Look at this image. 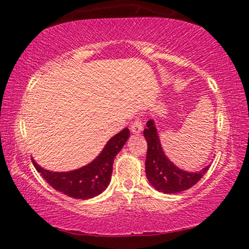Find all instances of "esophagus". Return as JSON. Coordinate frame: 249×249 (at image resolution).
<instances>
[{
	"label": "esophagus",
	"mask_w": 249,
	"mask_h": 249,
	"mask_svg": "<svg viewBox=\"0 0 249 249\" xmlns=\"http://www.w3.org/2000/svg\"><path fill=\"white\" fill-rule=\"evenodd\" d=\"M130 130H132L133 134H140L142 130V122L141 119H137L135 120L132 125H130Z\"/></svg>",
	"instance_id": "obj_1"
}]
</instances>
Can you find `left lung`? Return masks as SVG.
Masks as SVG:
<instances>
[{
	"label": "left lung",
	"instance_id": "1",
	"mask_svg": "<svg viewBox=\"0 0 249 249\" xmlns=\"http://www.w3.org/2000/svg\"><path fill=\"white\" fill-rule=\"evenodd\" d=\"M147 142V156L145 162L146 177L156 190L162 193H178L188 190L199 181L209 170L210 165L200 171H185L177 167L163 153L159 135L154 120L147 122L144 129Z\"/></svg>",
	"mask_w": 249,
	"mask_h": 249
}]
</instances>
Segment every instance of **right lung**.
<instances>
[{"label":"right lung","mask_w":249,"mask_h":249,"mask_svg":"<svg viewBox=\"0 0 249 249\" xmlns=\"http://www.w3.org/2000/svg\"><path fill=\"white\" fill-rule=\"evenodd\" d=\"M128 137L129 129L126 127L109 138L95 159L88 165L71 171H50L40 167L33 158L32 160L36 170L54 190L73 199H91L101 195L108 187L114 158L123 148Z\"/></svg>","instance_id":"obj_1"}]
</instances>
